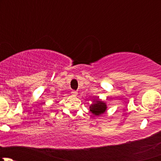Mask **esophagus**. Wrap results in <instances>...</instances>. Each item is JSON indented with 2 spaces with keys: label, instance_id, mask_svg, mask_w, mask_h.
<instances>
[{
  "label": "esophagus",
  "instance_id": "obj_1",
  "mask_svg": "<svg viewBox=\"0 0 161 161\" xmlns=\"http://www.w3.org/2000/svg\"><path fill=\"white\" fill-rule=\"evenodd\" d=\"M71 94H72V96H74V97H76V96L78 95V92L77 91L73 90V91H71Z\"/></svg>",
  "mask_w": 161,
  "mask_h": 161
}]
</instances>
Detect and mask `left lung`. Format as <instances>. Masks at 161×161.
I'll list each match as a JSON object with an SVG mask.
<instances>
[{
	"instance_id": "1",
	"label": "left lung",
	"mask_w": 161,
	"mask_h": 161,
	"mask_svg": "<svg viewBox=\"0 0 161 161\" xmlns=\"http://www.w3.org/2000/svg\"><path fill=\"white\" fill-rule=\"evenodd\" d=\"M108 109L106 102L100 100L99 98L94 99L92 103L90 106V111L91 113L96 116H100L106 112Z\"/></svg>"
}]
</instances>
